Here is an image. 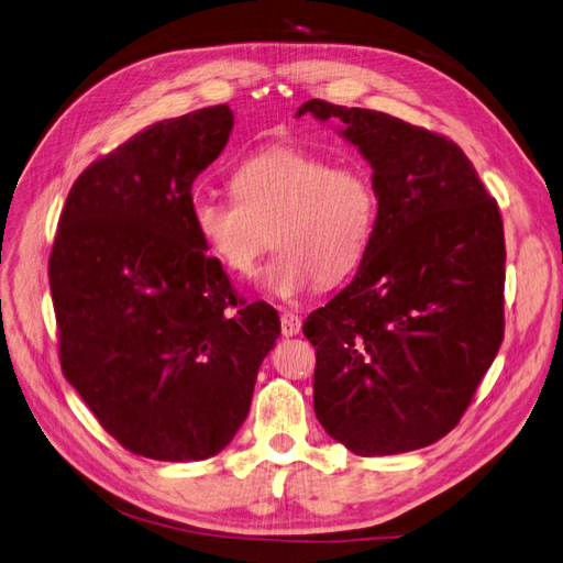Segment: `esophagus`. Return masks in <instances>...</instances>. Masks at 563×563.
<instances>
[{
	"label": "esophagus",
	"mask_w": 563,
	"mask_h": 563,
	"mask_svg": "<svg viewBox=\"0 0 563 563\" xmlns=\"http://www.w3.org/2000/svg\"><path fill=\"white\" fill-rule=\"evenodd\" d=\"M300 327H302V319H300L296 312H291V310H284V312H282V333H284L286 338L298 335V333H300Z\"/></svg>",
	"instance_id": "esophagus-1"
}]
</instances>
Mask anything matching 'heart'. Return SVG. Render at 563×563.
I'll list each match as a JSON object with an SVG mask.
<instances>
[{
  "label": "heart",
  "mask_w": 563,
  "mask_h": 563,
  "mask_svg": "<svg viewBox=\"0 0 563 563\" xmlns=\"http://www.w3.org/2000/svg\"><path fill=\"white\" fill-rule=\"evenodd\" d=\"M232 197L192 199V225L211 258L251 277L275 240L265 294L291 300L312 286L338 284L360 267L378 225V192L356 166H333L296 145L253 152L232 172Z\"/></svg>",
  "instance_id": "b5f03b06"
}]
</instances>
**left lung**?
I'll list each match as a JSON object with an SVG mask.
<instances>
[{"mask_svg": "<svg viewBox=\"0 0 563 563\" xmlns=\"http://www.w3.org/2000/svg\"><path fill=\"white\" fill-rule=\"evenodd\" d=\"M302 114L338 119L380 203L354 279L302 323L317 420L356 455L430 446L463 418L503 343L498 203L444 135L317 98Z\"/></svg>", "mask_w": 563, "mask_h": 563, "instance_id": "left-lung-1", "label": "left lung"}]
</instances>
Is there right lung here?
Returning <instances> with one entry per match:
<instances>
[{
  "label": "right lung",
  "mask_w": 563,
  "mask_h": 563,
  "mask_svg": "<svg viewBox=\"0 0 563 563\" xmlns=\"http://www.w3.org/2000/svg\"><path fill=\"white\" fill-rule=\"evenodd\" d=\"M228 106L164 119L93 162L48 261L60 366L98 422L166 463L223 451L282 333L244 305L192 225V183L228 145Z\"/></svg>",
  "instance_id": "add662e5"
}]
</instances>
